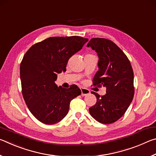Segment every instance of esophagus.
Masks as SVG:
<instances>
[{"instance_id":"34e87169","label":"esophagus","mask_w":156,"mask_h":156,"mask_svg":"<svg viewBox=\"0 0 156 156\" xmlns=\"http://www.w3.org/2000/svg\"><path fill=\"white\" fill-rule=\"evenodd\" d=\"M80 90H81V95L83 96H87V95H88L90 94V91L89 90L87 89H85V88H80Z\"/></svg>"}]
</instances>
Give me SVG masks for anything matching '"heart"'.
Wrapping results in <instances>:
<instances>
[{
  "mask_svg": "<svg viewBox=\"0 0 156 156\" xmlns=\"http://www.w3.org/2000/svg\"><path fill=\"white\" fill-rule=\"evenodd\" d=\"M93 56V55L92 54H87L86 55V57H89V56Z\"/></svg>",
  "mask_w": 156,
  "mask_h": 156,
  "instance_id": "1",
  "label": "heart"
}]
</instances>
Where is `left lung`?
Returning a JSON list of instances; mask_svg holds the SVG:
<instances>
[{
  "label": "left lung",
  "instance_id": "1",
  "mask_svg": "<svg viewBox=\"0 0 156 156\" xmlns=\"http://www.w3.org/2000/svg\"><path fill=\"white\" fill-rule=\"evenodd\" d=\"M99 58V69L93 79V85L106 87V94L97 98L96 103L89 109L98 122L111 124L125 114L134 96L133 72L130 61L122 50L107 38H91L87 44Z\"/></svg>",
  "mask_w": 156,
  "mask_h": 156
}]
</instances>
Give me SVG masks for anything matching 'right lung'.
I'll return each instance as SVG.
<instances>
[{
	"label": "right lung",
	"mask_w": 156,
	"mask_h": 156,
	"mask_svg": "<svg viewBox=\"0 0 156 156\" xmlns=\"http://www.w3.org/2000/svg\"><path fill=\"white\" fill-rule=\"evenodd\" d=\"M88 41L80 36L50 37L34 44L20 63V75L23 98L37 120L54 125L69 112L70 102L81 94L77 86L58 87L57 73L66 72L69 59Z\"/></svg>",
	"instance_id": "add662e5"
}]
</instances>
